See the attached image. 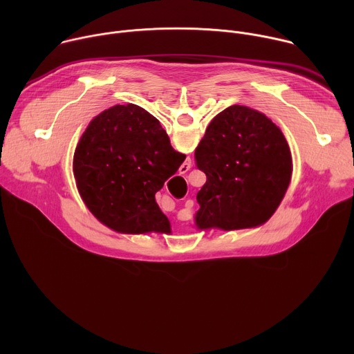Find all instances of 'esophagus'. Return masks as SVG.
Returning a JSON list of instances; mask_svg holds the SVG:
<instances>
[{"mask_svg": "<svg viewBox=\"0 0 354 354\" xmlns=\"http://www.w3.org/2000/svg\"><path fill=\"white\" fill-rule=\"evenodd\" d=\"M189 168H190V161H187V162L182 164V167L179 168V172H180V174H185L186 171H189Z\"/></svg>", "mask_w": 354, "mask_h": 354, "instance_id": "obj_1", "label": "esophagus"}]
</instances>
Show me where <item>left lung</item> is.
<instances>
[{
    "mask_svg": "<svg viewBox=\"0 0 354 354\" xmlns=\"http://www.w3.org/2000/svg\"><path fill=\"white\" fill-rule=\"evenodd\" d=\"M206 183L196 225L239 230L266 223L288 187L292 162L281 130L263 113L232 105L209 124L194 151Z\"/></svg>",
    "mask_w": 354,
    "mask_h": 354,
    "instance_id": "8db88e82",
    "label": "left lung"
}]
</instances>
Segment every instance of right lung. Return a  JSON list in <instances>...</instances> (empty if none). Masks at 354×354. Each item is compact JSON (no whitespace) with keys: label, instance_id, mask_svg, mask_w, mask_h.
<instances>
[{"label":"right lung","instance_id":"1","mask_svg":"<svg viewBox=\"0 0 354 354\" xmlns=\"http://www.w3.org/2000/svg\"><path fill=\"white\" fill-rule=\"evenodd\" d=\"M186 156L171 145L158 119L142 108L116 105L97 115L74 154V175L91 213L115 231H167L156 193Z\"/></svg>","mask_w":354,"mask_h":354}]
</instances>
